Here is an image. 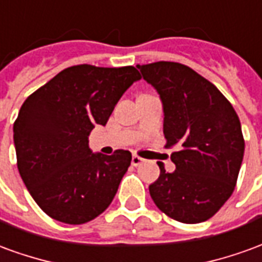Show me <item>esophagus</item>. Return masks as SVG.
Returning <instances> with one entry per match:
<instances>
[{"instance_id": "34e87169", "label": "esophagus", "mask_w": 262, "mask_h": 262, "mask_svg": "<svg viewBox=\"0 0 262 262\" xmlns=\"http://www.w3.org/2000/svg\"><path fill=\"white\" fill-rule=\"evenodd\" d=\"M143 163H144V159H142V157H139V156H133V157H132V165L139 167V165H142Z\"/></svg>"}]
</instances>
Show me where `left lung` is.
I'll list each match as a JSON object with an SVG mask.
<instances>
[{
    "label": "left lung",
    "mask_w": 262,
    "mask_h": 262,
    "mask_svg": "<svg viewBox=\"0 0 262 262\" xmlns=\"http://www.w3.org/2000/svg\"><path fill=\"white\" fill-rule=\"evenodd\" d=\"M157 90L164 108L165 147L174 172L157 163L160 177L148 187L157 208L181 223L210 219L231 196L244 156L236 111L216 86L188 66L156 61L137 66Z\"/></svg>",
    "instance_id": "left-lung-1"
}]
</instances>
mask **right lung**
Masks as SVG:
<instances>
[{
  "label": "right lung",
  "instance_id": "1",
  "mask_svg": "<svg viewBox=\"0 0 262 262\" xmlns=\"http://www.w3.org/2000/svg\"><path fill=\"white\" fill-rule=\"evenodd\" d=\"M140 78L133 66H73L20 106L14 123L16 165L32 198L52 219L82 225L111 205L132 153L92 154L88 136L97 125H106L123 92Z\"/></svg>",
  "mask_w": 262,
  "mask_h": 262
}]
</instances>
